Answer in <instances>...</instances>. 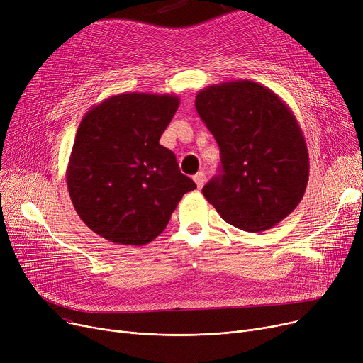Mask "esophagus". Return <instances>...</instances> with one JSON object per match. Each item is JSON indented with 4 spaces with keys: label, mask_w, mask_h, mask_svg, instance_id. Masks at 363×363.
Masks as SVG:
<instances>
[{
    "label": "esophagus",
    "mask_w": 363,
    "mask_h": 363,
    "mask_svg": "<svg viewBox=\"0 0 363 363\" xmlns=\"http://www.w3.org/2000/svg\"><path fill=\"white\" fill-rule=\"evenodd\" d=\"M193 179H194V182L197 184V188L200 189V188L204 185V181H206L204 172H197V174L193 177Z\"/></svg>",
    "instance_id": "obj_1"
}]
</instances>
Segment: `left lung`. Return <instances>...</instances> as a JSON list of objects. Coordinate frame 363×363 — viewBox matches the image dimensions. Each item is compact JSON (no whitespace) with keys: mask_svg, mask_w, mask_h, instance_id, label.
<instances>
[{"mask_svg":"<svg viewBox=\"0 0 363 363\" xmlns=\"http://www.w3.org/2000/svg\"><path fill=\"white\" fill-rule=\"evenodd\" d=\"M196 108L220 148L222 175L203 188L220 218L260 233L287 218L309 179V152L291 108L253 81L197 92Z\"/></svg>","mask_w":363,"mask_h":363,"instance_id":"left-lung-1","label":"left lung"}]
</instances>
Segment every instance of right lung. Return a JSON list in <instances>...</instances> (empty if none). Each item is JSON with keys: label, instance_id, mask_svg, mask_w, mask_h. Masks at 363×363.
<instances>
[{"label": "right lung", "instance_id": "add662e5", "mask_svg": "<svg viewBox=\"0 0 363 363\" xmlns=\"http://www.w3.org/2000/svg\"><path fill=\"white\" fill-rule=\"evenodd\" d=\"M178 106L177 95L123 92L85 113L66 178L74 211L97 235L148 244L164 231L182 196L197 188L159 144Z\"/></svg>", "mask_w": 363, "mask_h": 363}]
</instances>
